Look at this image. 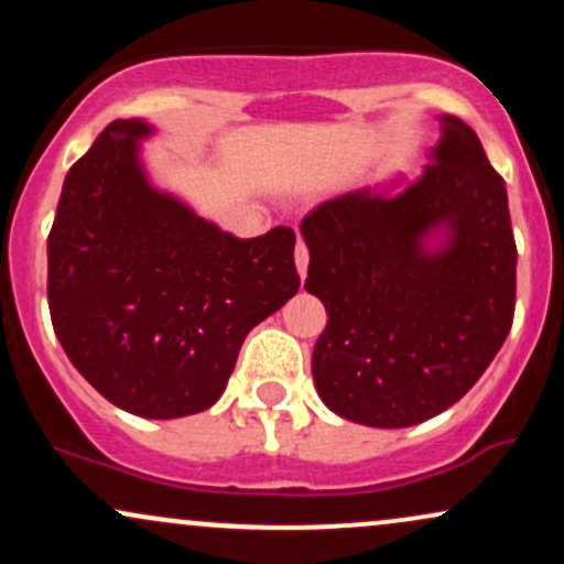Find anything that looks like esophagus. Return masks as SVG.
I'll use <instances>...</instances> for the list:
<instances>
[{"mask_svg": "<svg viewBox=\"0 0 564 564\" xmlns=\"http://www.w3.org/2000/svg\"><path fill=\"white\" fill-rule=\"evenodd\" d=\"M307 262H310L307 243H304V238L300 236V241H296V270H300V275H302V278L307 275Z\"/></svg>", "mask_w": 564, "mask_h": 564, "instance_id": "1", "label": "esophagus"}]
</instances>
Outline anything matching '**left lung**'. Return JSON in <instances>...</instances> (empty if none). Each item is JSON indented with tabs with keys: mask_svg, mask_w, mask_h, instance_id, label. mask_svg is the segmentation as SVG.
Listing matches in <instances>:
<instances>
[{
	"mask_svg": "<svg viewBox=\"0 0 564 564\" xmlns=\"http://www.w3.org/2000/svg\"><path fill=\"white\" fill-rule=\"evenodd\" d=\"M422 177L400 196L347 193L302 219L304 289L326 304L313 349L321 400L355 424L398 430L462 400L514 321L517 246L503 177L475 129L443 116ZM443 227L432 252L423 238Z\"/></svg>",
	"mask_w": 564,
	"mask_h": 564,
	"instance_id": "left-lung-1",
	"label": "left lung"
}]
</instances>
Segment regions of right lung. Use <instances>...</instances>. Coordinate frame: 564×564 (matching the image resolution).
Instances as JSON below:
<instances>
[{"instance_id": "add662e5", "label": "right lung", "mask_w": 564, "mask_h": 564, "mask_svg": "<svg viewBox=\"0 0 564 564\" xmlns=\"http://www.w3.org/2000/svg\"><path fill=\"white\" fill-rule=\"evenodd\" d=\"M140 119L97 134L63 183L47 300L68 360L113 405L180 419L215 405L257 323L300 289L294 230L236 238L145 180Z\"/></svg>"}]
</instances>
